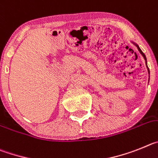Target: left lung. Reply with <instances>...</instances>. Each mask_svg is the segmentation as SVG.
I'll use <instances>...</instances> for the list:
<instances>
[{"label":"left lung","mask_w":158,"mask_h":158,"mask_svg":"<svg viewBox=\"0 0 158 158\" xmlns=\"http://www.w3.org/2000/svg\"><path fill=\"white\" fill-rule=\"evenodd\" d=\"M136 46H137L138 49H139V52H140V53H141V54H142V55H143V57H144V59H145V60H146V56H145V54H144V53H143V51H142V50H141V49H140V48H139V46H138V45H136Z\"/></svg>","instance_id":"1"}]
</instances>
